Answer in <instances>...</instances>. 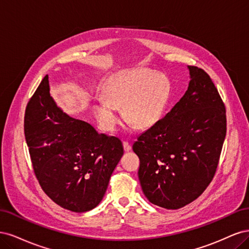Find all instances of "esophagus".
Masks as SVG:
<instances>
[{
    "label": "esophagus",
    "mask_w": 249,
    "mask_h": 249,
    "mask_svg": "<svg viewBox=\"0 0 249 249\" xmlns=\"http://www.w3.org/2000/svg\"><path fill=\"white\" fill-rule=\"evenodd\" d=\"M123 145H124V149L125 150V152H129V150H131V144L127 141H124L123 142Z\"/></svg>",
    "instance_id": "esophagus-1"
}]
</instances>
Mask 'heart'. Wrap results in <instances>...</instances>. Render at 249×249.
Wrapping results in <instances>:
<instances>
[{"label": "heart", "instance_id": "b5f03b06", "mask_svg": "<svg viewBox=\"0 0 249 249\" xmlns=\"http://www.w3.org/2000/svg\"><path fill=\"white\" fill-rule=\"evenodd\" d=\"M104 93L106 101H96L92 107L103 131H115L119 123L115 109H123L126 124L144 130L162 117L169 100L170 82L164 73L149 70L123 71L108 81Z\"/></svg>", "mask_w": 249, "mask_h": 249}]
</instances>
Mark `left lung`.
<instances>
[{"instance_id": "left-lung-1", "label": "left lung", "mask_w": 249, "mask_h": 249, "mask_svg": "<svg viewBox=\"0 0 249 249\" xmlns=\"http://www.w3.org/2000/svg\"><path fill=\"white\" fill-rule=\"evenodd\" d=\"M187 91L166 115L134 142L138 177L146 198L177 210L192 202L212 182L227 135V115L209 74L188 66Z\"/></svg>"}]
</instances>
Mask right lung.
<instances>
[{"label": "right lung", "instance_id": "1", "mask_svg": "<svg viewBox=\"0 0 249 249\" xmlns=\"http://www.w3.org/2000/svg\"><path fill=\"white\" fill-rule=\"evenodd\" d=\"M24 127L34 173L44 193L77 213L99 205L124 155L122 141L99 134L58 108L48 76L27 105Z\"/></svg>", "mask_w": 249, "mask_h": 249}]
</instances>
